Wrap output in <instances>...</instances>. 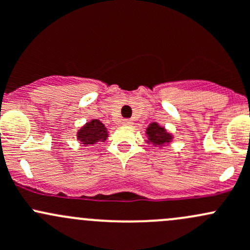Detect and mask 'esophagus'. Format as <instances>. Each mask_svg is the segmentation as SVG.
<instances>
[{
  "label": "esophagus",
  "mask_w": 250,
  "mask_h": 250,
  "mask_svg": "<svg viewBox=\"0 0 250 250\" xmlns=\"http://www.w3.org/2000/svg\"><path fill=\"white\" fill-rule=\"evenodd\" d=\"M122 124L124 126H131L133 124V123H132V120H130V119H123Z\"/></svg>",
  "instance_id": "34e87169"
}]
</instances>
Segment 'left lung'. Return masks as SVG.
Instances as JSON below:
<instances>
[{
    "mask_svg": "<svg viewBox=\"0 0 250 250\" xmlns=\"http://www.w3.org/2000/svg\"><path fill=\"white\" fill-rule=\"evenodd\" d=\"M146 143L159 149L169 146L174 138L173 135L165 128V126H161L156 122L150 123L148 125L146 130Z\"/></svg>",
    "mask_w": 250,
    "mask_h": 250,
    "instance_id": "obj_1",
    "label": "left lung"
}]
</instances>
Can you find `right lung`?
<instances>
[{"mask_svg": "<svg viewBox=\"0 0 250 250\" xmlns=\"http://www.w3.org/2000/svg\"><path fill=\"white\" fill-rule=\"evenodd\" d=\"M107 137L108 128L99 119L89 120L77 131V141L83 146L106 142Z\"/></svg>", "mask_w": 250, "mask_h": 250, "instance_id": "obj_1", "label": "right lung"}]
</instances>
